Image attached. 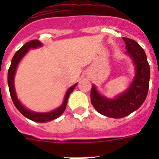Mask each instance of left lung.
<instances>
[{
    "instance_id": "left-lung-1",
    "label": "left lung",
    "mask_w": 159,
    "mask_h": 159,
    "mask_svg": "<svg viewBox=\"0 0 159 159\" xmlns=\"http://www.w3.org/2000/svg\"><path fill=\"white\" fill-rule=\"evenodd\" d=\"M123 39L127 49L125 53L134 66L133 81L125 92L115 98L102 96L94 84L91 91V102L94 108L103 116L115 119L125 117L142 106L148 95L150 78V68L144 50L136 41L129 38Z\"/></svg>"
}]
</instances>
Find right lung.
I'll return each instance as SVG.
<instances>
[{
  "instance_id": "obj_1",
  "label": "right lung",
  "mask_w": 159,
  "mask_h": 159,
  "mask_svg": "<svg viewBox=\"0 0 159 159\" xmlns=\"http://www.w3.org/2000/svg\"><path fill=\"white\" fill-rule=\"evenodd\" d=\"M42 46H43L42 43L39 40H31L30 42H27L25 45L22 46L16 52V54L14 55L13 58L11 60V64L8 70V77H7L10 94H11V99H12L14 102V105L16 106V108L18 109V111L25 117L30 119V120L34 121V122H39V123H45V122H48V121H51L53 120H55V119L58 118L64 112L66 106H67V99L69 97V95L72 93V91L74 90V88L77 87V83H76V84H74L73 86H72V87L67 89L62 104L59 107H57V108L50 111V112H35V111H30L28 108H26L25 106L20 102V100L18 99L17 95H16V89H15V84H14L16 68L18 67L19 62H20L21 59L25 57V55L26 53H28V51L30 49H31V48H40Z\"/></svg>"
}]
</instances>
